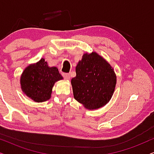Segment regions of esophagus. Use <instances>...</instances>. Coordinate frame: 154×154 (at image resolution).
Segmentation results:
<instances>
[{
	"label": "esophagus",
	"mask_w": 154,
	"mask_h": 154,
	"mask_svg": "<svg viewBox=\"0 0 154 154\" xmlns=\"http://www.w3.org/2000/svg\"><path fill=\"white\" fill-rule=\"evenodd\" d=\"M63 77H64V79H67V80L70 79V75H69V73H63Z\"/></svg>",
	"instance_id": "34e87169"
}]
</instances>
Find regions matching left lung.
Returning a JSON list of instances; mask_svg holds the SVG:
<instances>
[{
  "label": "left lung",
  "mask_w": 154,
  "mask_h": 154,
  "mask_svg": "<svg viewBox=\"0 0 154 154\" xmlns=\"http://www.w3.org/2000/svg\"><path fill=\"white\" fill-rule=\"evenodd\" d=\"M71 83L75 100L88 109H96L112 98L116 77L109 64L93 52L82 56Z\"/></svg>",
  "instance_id": "left-lung-1"
}]
</instances>
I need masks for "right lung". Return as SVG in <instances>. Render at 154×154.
<instances>
[{
  "mask_svg": "<svg viewBox=\"0 0 154 154\" xmlns=\"http://www.w3.org/2000/svg\"><path fill=\"white\" fill-rule=\"evenodd\" d=\"M55 67H48L45 59L28 66L20 77L21 89L30 99L36 102L49 100L55 82L63 79Z\"/></svg>",
  "mask_w": 154,
  "mask_h": 154,
  "instance_id": "right-lung-1",
  "label": "right lung"
}]
</instances>
